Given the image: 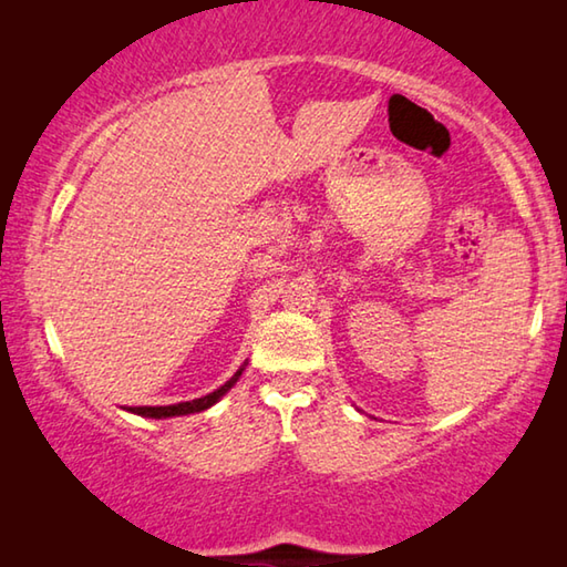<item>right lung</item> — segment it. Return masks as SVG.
<instances>
[{
  "mask_svg": "<svg viewBox=\"0 0 567 567\" xmlns=\"http://www.w3.org/2000/svg\"><path fill=\"white\" fill-rule=\"evenodd\" d=\"M245 368H239L233 378H229L223 388L209 392L205 398H197V400H189V402H177V405H165V408H130L132 412H137L142 417H172V415H189V412H203L207 408H213L215 402L225 395V392L235 385L243 375Z\"/></svg>",
  "mask_w": 567,
  "mask_h": 567,
  "instance_id": "1",
  "label": "right lung"
}]
</instances>
